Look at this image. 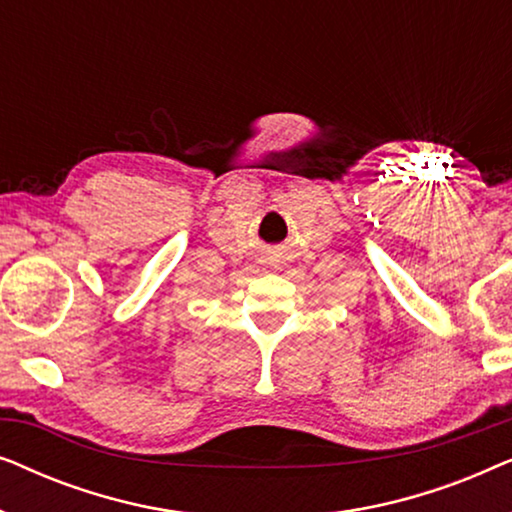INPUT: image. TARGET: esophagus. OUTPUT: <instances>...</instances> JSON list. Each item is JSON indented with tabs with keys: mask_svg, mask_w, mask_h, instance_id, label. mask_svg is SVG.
<instances>
[{
	"mask_svg": "<svg viewBox=\"0 0 512 512\" xmlns=\"http://www.w3.org/2000/svg\"><path fill=\"white\" fill-rule=\"evenodd\" d=\"M270 265H275V268H277V265H279V261H272V258H270Z\"/></svg>",
	"mask_w": 512,
	"mask_h": 512,
	"instance_id": "1",
	"label": "esophagus"
}]
</instances>
